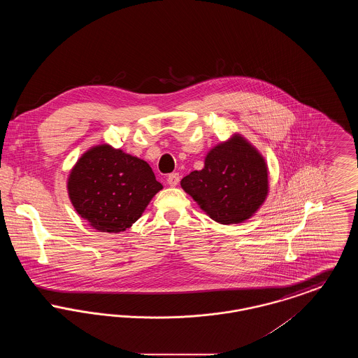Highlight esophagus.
Listing matches in <instances>:
<instances>
[{"label":"esophagus","mask_w":358,"mask_h":358,"mask_svg":"<svg viewBox=\"0 0 358 358\" xmlns=\"http://www.w3.org/2000/svg\"><path fill=\"white\" fill-rule=\"evenodd\" d=\"M180 182V174L178 173H171L168 176V184L171 187H177Z\"/></svg>","instance_id":"obj_1"}]
</instances>
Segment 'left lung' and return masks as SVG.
I'll return each instance as SVG.
<instances>
[{
	"mask_svg": "<svg viewBox=\"0 0 358 358\" xmlns=\"http://www.w3.org/2000/svg\"><path fill=\"white\" fill-rule=\"evenodd\" d=\"M181 187L215 222L224 225L251 219L268 196L264 157L238 133L213 146L201 171L189 173Z\"/></svg>",
	"mask_w": 358,
	"mask_h": 358,
	"instance_id": "obj_1",
	"label": "left lung"
}]
</instances>
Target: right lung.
Returning a JSON list of instances; mask_svg holds the SVG:
<instances>
[{
	"mask_svg": "<svg viewBox=\"0 0 358 358\" xmlns=\"http://www.w3.org/2000/svg\"><path fill=\"white\" fill-rule=\"evenodd\" d=\"M162 187L146 161L108 143L82 154L67 180L78 215L94 229L108 234L130 228Z\"/></svg>",
	"mask_w": 358,
	"mask_h": 358,
	"instance_id": "right-lung-1",
	"label": "right lung"
}]
</instances>
